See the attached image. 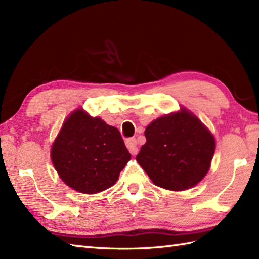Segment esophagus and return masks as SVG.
<instances>
[{
    "mask_svg": "<svg viewBox=\"0 0 259 259\" xmlns=\"http://www.w3.org/2000/svg\"><path fill=\"white\" fill-rule=\"evenodd\" d=\"M125 146L128 148L131 155H137L138 153V146H137V140L135 138H129L125 140Z\"/></svg>",
    "mask_w": 259,
    "mask_h": 259,
    "instance_id": "34e87169",
    "label": "esophagus"
}]
</instances>
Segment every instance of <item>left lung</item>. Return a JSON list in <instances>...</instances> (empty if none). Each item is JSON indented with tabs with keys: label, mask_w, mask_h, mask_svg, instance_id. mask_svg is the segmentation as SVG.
Wrapping results in <instances>:
<instances>
[{
	"label": "left lung",
	"mask_w": 259,
	"mask_h": 259,
	"mask_svg": "<svg viewBox=\"0 0 259 259\" xmlns=\"http://www.w3.org/2000/svg\"><path fill=\"white\" fill-rule=\"evenodd\" d=\"M146 144L136 159L152 183L181 191L207 175L216 142L201 121L183 108L153 120L145 131Z\"/></svg>",
	"instance_id": "8db88e82"
}]
</instances>
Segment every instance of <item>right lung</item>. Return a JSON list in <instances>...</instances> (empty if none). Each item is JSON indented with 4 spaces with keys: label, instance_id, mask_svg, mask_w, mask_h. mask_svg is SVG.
Instances as JSON below:
<instances>
[{
    "label": "right lung",
    "instance_id": "right-lung-1",
    "mask_svg": "<svg viewBox=\"0 0 259 259\" xmlns=\"http://www.w3.org/2000/svg\"><path fill=\"white\" fill-rule=\"evenodd\" d=\"M130 158L119 130L82 109L69 115L51 148L63 183L89 195L113 186Z\"/></svg>",
    "mask_w": 259,
    "mask_h": 259
}]
</instances>
